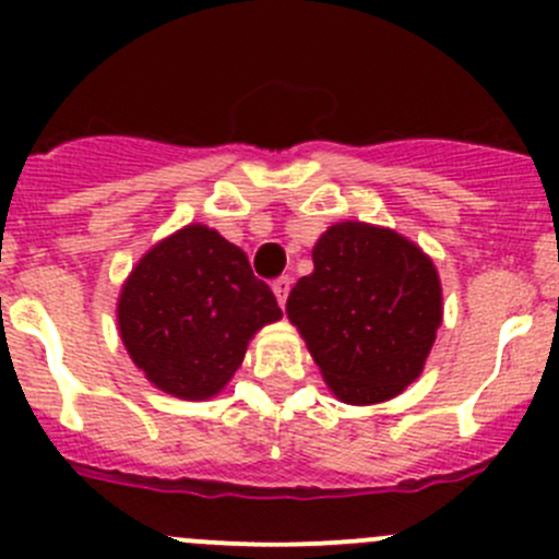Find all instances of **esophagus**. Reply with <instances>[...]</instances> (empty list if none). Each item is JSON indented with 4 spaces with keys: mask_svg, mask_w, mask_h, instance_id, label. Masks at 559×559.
I'll use <instances>...</instances> for the list:
<instances>
[{
    "mask_svg": "<svg viewBox=\"0 0 559 559\" xmlns=\"http://www.w3.org/2000/svg\"><path fill=\"white\" fill-rule=\"evenodd\" d=\"M289 289H292V278H289V275H281V278L273 281V292H275V297H278V306H286V297H289Z\"/></svg>",
    "mask_w": 559,
    "mask_h": 559,
    "instance_id": "obj_1",
    "label": "esophagus"
}]
</instances>
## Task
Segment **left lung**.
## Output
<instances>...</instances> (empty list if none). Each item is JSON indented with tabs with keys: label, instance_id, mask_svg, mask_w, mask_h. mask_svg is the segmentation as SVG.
I'll return each instance as SVG.
<instances>
[{
	"label": "left lung",
	"instance_id": "left-lung-1",
	"mask_svg": "<svg viewBox=\"0 0 559 559\" xmlns=\"http://www.w3.org/2000/svg\"><path fill=\"white\" fill-rule=\"evenodd\" d=\"M286 316L337 400L373 405L419 379L443 319L432 259L394 229L332 224Z\"/></svg>",
	"mask_w": 559,
	"mask_h": 559
}]
</instances>
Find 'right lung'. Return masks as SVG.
<instances>
[{"instance_id": "add662e5", "label": "right lung", "mask_w": 559, "mask_h": 559, "mask_svg": "<svg viewBox=\"0 0 559 559\" xmlns=\"http://www.w3.org/2000/svg\"><path fill=\"white\" fill-rule=\"evenodd\" d=\"M116 313L132 362L180 400L222 392L248 341L284 316L243 248L205 224H189L151 248L123 281Z\"/></svg>"}]
</instances>
